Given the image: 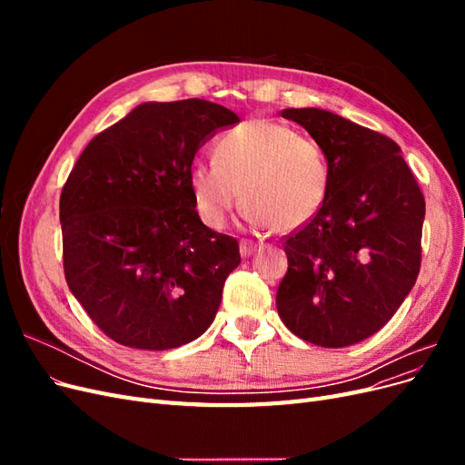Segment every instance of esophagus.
Here are the masks:
<instances>
[{
  "instance_id": "obj_1",
  "label": "esophagus",
  "mask_w": 465,
  "mask_h": 465,
  "mask_svg": "<svg viewBox=\"0 0 465 465\" xmlns=\"http://www.w3.org/2000/svg\"><path fill=\"white\" fill-rule=\"evenodd\" d=\"M258 248H260V246H258V244H254V242L242 241V242H241V256H242V258H250L252 254H254V252H256Z\"/></svg>"
}]
</instances>
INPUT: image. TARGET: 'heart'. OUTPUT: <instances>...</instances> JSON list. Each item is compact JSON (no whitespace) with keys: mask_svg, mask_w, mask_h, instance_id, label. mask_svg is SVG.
Segmentation results:
<instances>
[{"mask_svg":"<svg viewBox=\"0 0 465 465\" xmlns=\"http://www.w3.org/2000/svg\"><path fill=\"white\" fill-rule=\"evenodd\" d=\"M211 163L190 168L193 207L209 229H223L241 198L256 229L294 231L326 200L330 168L312 139L285 124L250 120L217 139Z\"/></svg>","mask_w":465,"mask_h":465,"instance_id":"1","label":"heart"}]
</instances>
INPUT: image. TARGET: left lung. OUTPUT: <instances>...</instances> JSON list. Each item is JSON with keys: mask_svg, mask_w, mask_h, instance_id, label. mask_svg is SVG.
Masks as SVG:
<instances>
[{"mask_svg": "<svg viewBox=\"0 0 465 465\" xmlns=\"http://www.w3.org/2000/svg\"><path fill=\"white\" fill-rule=\"evenodd\" d=\"M330 168L326 200L287 238L277 312L301 340L347 347L396 314L420 267L425 198L390 137L320 108H287Z\"/></svg>", "mask_w": 465, "mask_h": 465, "instance_id": "1", "label": "left lung"}]
</instances>
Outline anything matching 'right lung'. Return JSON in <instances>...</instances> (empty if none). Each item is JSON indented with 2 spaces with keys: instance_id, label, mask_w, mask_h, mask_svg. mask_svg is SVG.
<instances>
[{
  "instance_id": "add662e5",
  "label": "right lung",
  "mask_w": 465,
  "mask_h": 465,
  "mask_svg": "<svg viewBox=\"0 0 465 465\" xmlns=\"http://www.w3.org/2000/svg\"><path fill=\"white\" fill-rule=\"evenodd\" d=\"M238 122L202 98L143 103L77 159L60 198L65 281L116 343L174 349L213 323L241 252L202 223L190 168L207 139Z\"/></svg>"
}]
</instances>
